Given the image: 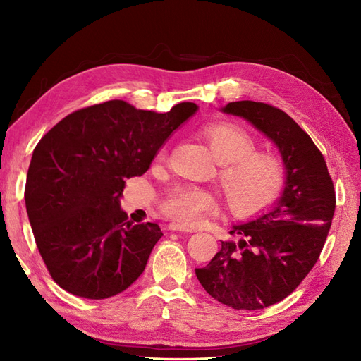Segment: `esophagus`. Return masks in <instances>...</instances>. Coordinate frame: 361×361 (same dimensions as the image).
Segmentation results:
<instances>
[{
	"mask_svg": "<svg viewBox=\"0 0 361 361\" xmlns=\"http://www.w3.org/2000/svg\"><path fill=\"white\" fill-rule=\"evenodd\" d=\"M168 229L169 231H172V232H193L190 228H188V226H184V224H181V223H177V221H171L169 224H168Z\"/></svg>",
	"mask_w": 361,
	"mask_h": 361,
	"instance_id": "esophagus-1",
	"label": "esophagus"
}]
</instances>
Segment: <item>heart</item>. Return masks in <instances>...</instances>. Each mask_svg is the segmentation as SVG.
<instances>
[{"label":"heart","instance_id":"heart-1","mask_svg":"<svg viewBox=\"0 0 361 361\" xmlns=\"http://www.w3.org/2000/svg\"><path fill=\"white\" fill-rule=\"evenodd\" d=\"M204 137L220 162L219 181L228 208L247 217L269 208L281 195L287 169L275 153L257 150V140L236 123L220 122L204 128ZM165 152L159 153L164 157ZM217 193L193 184H177L162 201L165 216L184 224H196L214 214Z\"/></svg>","mask_w":361,"mask_h":361}]
</instances>
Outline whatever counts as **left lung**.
Returning a JSON list of instances; mask_svg holds the SVG:
<instances>
[{
  "label": "left lung",
  "mask_w": 361,
  "mask_h": 361,
  "mask_svg": "<svg viewBox=\"0 0 361 361\" xmlns=\"http://www.w3.org/2000/svg\"><path fill=\"white\" fill-rule=\"evenodd\" d=\"M223 111L247 118L276 144L286 188L271 211L233 226L229 233L238 241H221L196 276L226 306L263 310L291 295L314 268L335 214V188L324 156L287 113L255 101L229 102Z\"/></svg>",
  "instance_id": "left-lung-1"
}]
</instances>
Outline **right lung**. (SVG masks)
<instances>
[{"label":"right lung","instance_id":"1","mask_svg":"<svg viewBox=\"0 0 361 361\" xmlns=\"http://www.w3.org/2000/svg\"><path fill=\"white\" fill-rule=\"evenodd\" d=\"M197 110L166 113L106 101L77 110L34 149L25 204L35 244L59 287L85 299L125 291L144 272L159 224H133L120 209L125 180L149 169L157 150Z\"/></svg>","mask_w":361,"mask_h":361}]
</instances>
